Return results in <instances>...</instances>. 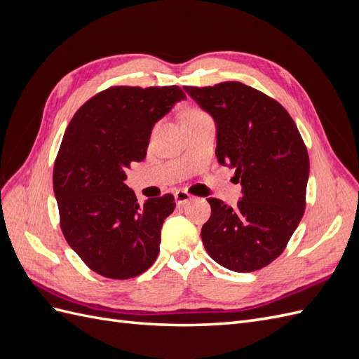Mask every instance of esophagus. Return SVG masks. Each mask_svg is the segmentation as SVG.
I'll return each instance as SVG.
<instances>
[{"instance_id": "esophagus-1", "label": "esophagus", "mask_w": 359, "mask_h": 359, "mask_svg": "<svg viewBox=\"0 0 359 359\" xmlns=\"http://www.w3.org/2000/svg\"><path fill=\"white\" fill-rule=\"evenodd\" d=\"M190 201H191V196H190V194H189L187 191L178 190V191L175 193V202H177L180 206L186 205V203H187V202H190Z\"/></svg>"}]
</instances>
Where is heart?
Wrapping results in <instances>:
<instances>
[{
	"mask_svg": "<svg viewBox=\"0 0 359 359\" xmlns=\"http://www.w3.org/2000/svg\"><path fill=\"white\" fill-rule=\"evenodd\" d=\"M198 114H202V112H198V111H193V112H189L187 115H198Z\"/></svg>",
	"mask_w": 359,
	"mask_h": 359,
	"instance_id": "obj_1",
	"label": "heart"
}]
</instances>
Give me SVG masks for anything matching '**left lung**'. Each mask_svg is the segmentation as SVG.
<instances>
[{
    "label": "left lung",
    "instance_id": "obj_1",
    "mask_svg": "<svg viewBox=\"0 0 359 359\" xmlns=\"http://www.w3.org/2000/svg\"><path fill=\"white\" fill-rule=\"evenodd\" d=\"M184 91L212 116L217 160L235 169L243 187L236 206L208 199L205 250L236 273L264 268L283 253L306 210L310 161L297 124L278 102L241 82Z\"/></svg>",
    "mask_w": 359,
    "mask_h": 359
}]
</instances>
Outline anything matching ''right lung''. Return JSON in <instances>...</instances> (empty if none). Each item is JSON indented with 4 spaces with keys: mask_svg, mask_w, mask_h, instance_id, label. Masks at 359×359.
<instances>
[{
    "mask_svg": "<svg viewBox=\"0 0 359 359\" xmlns=\"http://www.w3.org/2000/svg\"><path fill=\"white\" fill-rule=\"evenodd\" d=\"M184 99L177 85L112 86L81 106L64 133L53 166L60 224L94 273L127 280L156 262L175 198L140 205L124 184L126 170L145 158L153 127Z\"/></svg>",
    "mask_w": 359,
    "mask_h": 359,
    "instance_id": "obj_1",
    "label": "right lung"
}]
</instances>
